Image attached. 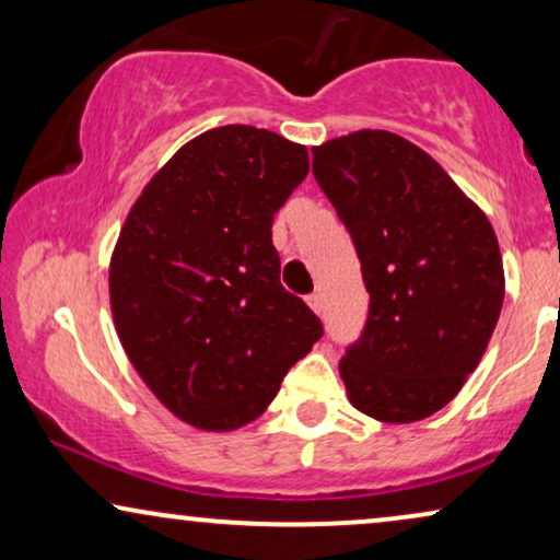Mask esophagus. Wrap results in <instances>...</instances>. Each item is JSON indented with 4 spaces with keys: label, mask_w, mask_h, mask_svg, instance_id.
I'll list each match as a JSON object with an SVG mask.
<instances>
[{
    "label": "esophagus",
    "mask_w": 560,
    "mask_h": 560,
    "mask_svg": "<svg viewBox=\"0 0 560 560\" xmlns=\"http://www.w3.org/2000/svg\"><path fill=\"white\" fill-rule=\"evenodd\" d=\"M308 305L320 316V313H324V295H320V293H311V295H308Z\"/></svg>",
    "instance_id": "obj_1"
}]
</instances>
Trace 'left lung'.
Segmentation results:
<instances>
[{"label": "left lung", "mask_w": 560, "mask_h": 560, "mask_svg": "<svg viewBox=\"0 0 560 560\" xmlns=\"http://www.w3.org/2000/svg\"><path fill=\"white\" fill-rule=\"evenodd\" d=\"M313 175L370 293L364 331L339 362L349 400L382 423L433 416L477 370L500 318L494 229L428 152L385 129L313 148Z\"/></svg>", "instance_id": "obj_1"}]
</instances>
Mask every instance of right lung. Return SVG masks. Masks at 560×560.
<instances>
[{"label":"right lung","instance_id":"obj_1","mask_svg":"<svg viewBox=\"0 0 560 560\" xmlns=\"http://www.w3.org/2000/svg\"><path fill=\"white\" fill-rule=\"evenodd\" d=\"M308 175V150L267 129L198 135L144 186L109 267L129 362L173 416L201 431L259 418L324 336L280 285L272 219Z\"/></svg>","mask_w":560,"mask_h":560}]
</instances>
